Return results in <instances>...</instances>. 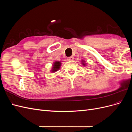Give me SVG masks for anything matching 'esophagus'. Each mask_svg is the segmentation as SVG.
I'll list each match as a JSON object with an SVG mask.
<instances>
[{
	"label": "esophagus",
	"instance_id": "34e87169",
	"mask_svg": "<svg viewBox=\"0 0 132 132\" xmlns=\"http://www.w3.org/2000/svg\"><path fill=\"white\" fill-rule=\"evenodd\" d=\"M73 59H74V58L73 57H70L68 58V61H73Z\"/></svg>",
	"mask_w": 132,
	"mask_h": 132
}]
</instances>
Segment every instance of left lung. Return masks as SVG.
Instances as JSON below:
<instances>
[{
  "label": "left lung",
  "mask_w": 132,
  "mask_h": 132,
  "mask_svg": "<svg viewBox=\"0 0 132 132\" xmlns=\"http://www.w3.org/2000/svg\"><path fill=\"white\" fill-rule=\"evenodd\" d=\"M81 64H82V65L83 66H84V67L86 65V63L85 61H84V60H82V61H81Z\"/></svg>",
  "instance_id": "1"
}]
</instances>
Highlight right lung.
Masks as SVG:
<instances>
[{"label": "right lung", "instance_id": "obj_1", "mask_svg": "<svg viewBox=\"0 0 132 132\" xmlns=\"http://www.w3.org/2000/svg\"><path fill=\"white\" fill-rule=\"evenodd\" d=\"M62 64V62L58 61H55L53 62L52 68L51 72L52 73H55L60 68H61Z\"/></svg>", "mask_w": 132, "mask_h": 132}]
</instances>
